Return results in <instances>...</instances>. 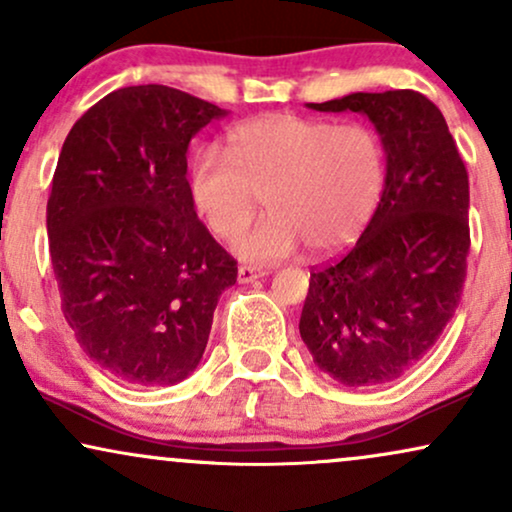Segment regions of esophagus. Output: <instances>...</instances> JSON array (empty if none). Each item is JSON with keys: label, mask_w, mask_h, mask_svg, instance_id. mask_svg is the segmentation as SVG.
Returning <instances> with one entry per match:
<instances>
[{"label": "esophagus", "mask_w": 512, "mask_h": 512, "mask_svg": "<svg viewBox=\"0 0 512 512\" xmlns=\"http://www.w3.org/2000/svg\"><path fill=\"white\" fill-rule=\"evenodd\" d=\"M264 274H267V271L264 269H255V267H238V281L241 283H250V281H255V278H262Z\"/></svg>", "instance_id": "obj_1"}]
</instances>
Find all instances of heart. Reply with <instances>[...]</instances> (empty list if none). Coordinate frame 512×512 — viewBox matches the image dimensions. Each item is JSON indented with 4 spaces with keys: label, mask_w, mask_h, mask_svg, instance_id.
<instances>
[{
    "label": "heart",
    "mask_w": 512,
    "mask_h": 512,
    "mask_svg": "<svg viewBox=\"0 0 512 512\" xmlns=\"http://www.w3.org/2000/svg\"><path fill=\"white\" fill-rule=\"evenodd\" d=\"M385 186V148L364 122L274 113L229 134V153L198 148L189 191L212 236L234 241L248 229L260 196L271 217L236 243V255L269 264L295 255L333 252L357 238Z\"/></svg>",
    "instance_id": "heart-1"
}]
</instances>
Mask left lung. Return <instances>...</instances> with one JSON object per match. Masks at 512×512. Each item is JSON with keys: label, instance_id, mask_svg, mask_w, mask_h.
Listing matches in <instances>:
<instances>
[{"label": "left lung", "instance_id": "1", "mask_svg": "<svg viewBox=\"0 0 512 512\" xmlns=\"http://www.w3.org/2000/svg\"><path fill=\"white\" fill-rule=\"evenodd\" d=\"M321 113H364L385 148V186L347 255L314 267L300 335L314 364L347 387L397 380L428 357L461 302L470 186L439 108L413 89L357 92Z\"/></svg>", "mask_w": 512, "mask_h": 512}]
</instances>
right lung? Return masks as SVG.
Here are the masks:
<instances>
[{
    "mask_svg": "<svg viewBox=\"0 0 512 512\" xmlns=\"http://www.w3.org/2000/svg\"><path fill=\"white\" fill-rule=\"evenodd\" d=\"M226 111L165 84L103 96L63 141L47 203L61 309L94 364L127 385L196 371L238 267L193 208L186 151Z\"/></svg>",
    "mask_w": 512,
    "mask_h": 512,
    "instance_id": "add662e5",
    "label": "right lung"
}]
</instances>
